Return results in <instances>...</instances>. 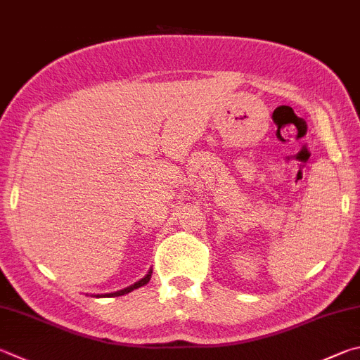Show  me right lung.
Masks as SVG:
<instances>
[{"mask_svg": "<svg viewBox=\"0 0 360 360\" xmlns=\"http://www.w3.org/2000/svg\"><path fill=\"white\" fill-rule=\"evenodd\" d=\"M151 274H153V271H149L148 274H146V277L145 278H141L140 282H136V283H134L132 286H129V288H124V290H121V291H116V292H112V294H105L107 297H115V296H124V294H127V292H130V291H134V290H136V288H140V286H143V285H146L149 280H151Z\"/></svg>", "mask_w": 360, "mask_h": 360, "instance_id": "add662e5", "label": "right lung"}]
</instances>
